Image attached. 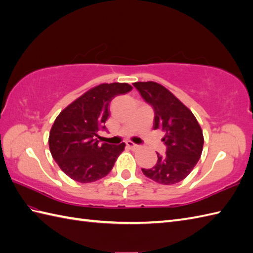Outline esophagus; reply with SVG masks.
Wrapping results in <instances>:
<instances>
[{
  "instance_id": "obj_1",
  "label": "esophagus",
  "mask_w": 253,
  "mask_h": 253,
  "mask_svg": "<svg viewBox=\"0 0 253 253\" xmlns=\"http://www.w3.org/2000/svg\"><path fill=\"white\" fill-rule=\"evenodd\" d=\"M126 144H127V146L129 147L130 149H133V150L140 148V146H139V144H136V143H133V142H131V141H126Z\"/></svg>"
}]
</instances>
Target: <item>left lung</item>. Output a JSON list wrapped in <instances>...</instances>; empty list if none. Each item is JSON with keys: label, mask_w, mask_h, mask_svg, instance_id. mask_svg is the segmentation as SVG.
Masks as SVG:
<instances>
[{"label": "left lung", "mask_w": 253, "mask_h": 253, "mask_svg": "<svg viewBox=\"0 0 253 253\" xmlns=\"http://www.w3.org/2000/svg\"><path fill=\"white\" fill-rule=\"evenodd\" d=\"M142 99L152 106L154 129L165 131L166 153H158L152 169H142L148 178L162 185H173L190 174L203 148L201 127L191 111L169 91L157 83H135Z\"/></svg>", "instance_id": "8db88e82"}]
</instances>
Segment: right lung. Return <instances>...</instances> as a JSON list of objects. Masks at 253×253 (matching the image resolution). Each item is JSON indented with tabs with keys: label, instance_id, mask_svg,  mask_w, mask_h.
Returning <instances> with one entry per match:
<instances>
[{
	"label": "right lung",
	"instance_id": "add662e5",
	"mask_svg": "<svg viewBox=\"0 0 253 253\" xmlns=\"http://www.w3.org/2000/svg\"><path fill=\"white\" fill-rule=\"evenodd\" d=\"M132 89L128 84H102L64 109L53 124L50 151L60 169L82 184L103 178L112 170L125 143H100L99 130H106L110 103Z\"/></svg>",
	"mask_w": 253,
	"mask_h": 253
}]
</instances>
